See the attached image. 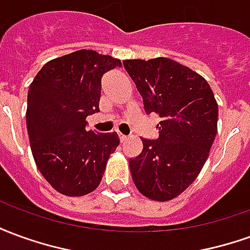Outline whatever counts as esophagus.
<instances>
[{"instance_id":"obj_1","label":"esophagus","mask_w":250,"mask_h":250,"mask_svg":"<svg viewBox=\"0 0 250 250\" xmlns=\"http://www.w3.org/2000/svg\"><path fill=\"white\" fill-rule=\"evenodd\" d=\"M119 139H120V142H122V143H125V142L127 141V136L123 135V134H120V132H119Z\"/></svg>"}]
</instances>
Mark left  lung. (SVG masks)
<instances>
[{"label":"left lung","instance_id":"1","mask_svg":"<svg viewBox=\"0 0 250 250\" xmlns=\"http://www.w3.org/2000/svg\"><path fill=\"white\" fill-rule=\"evenodd\" d=\"M123 65L146 114L161 118L158 139L142 138L143 150L128 161L134 184L147 198L173 199L193 184L209 157L218 120L214 93L204 77L167 57Z\"/></svg>","mask_w":250,"mask_h":250}]
</instances>
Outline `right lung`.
Here are the masks:
<instances>
[{
	"mask_svg": "<svg viewBox=\"0 0 250 250\" xmlns=\"http://www.w3.org/2000/svg\"><path fill=\"white\" fill-rule=\"evenodd\" d=\"M116 66H122L118 59L82 49L46 62L30 84L32 154L42 177L64 195L80 197L98 188L119 146L116 132L88 131L85 122L99 112L102 77Z\"/></svg>",
	"mask_w": 250,
	"mask_h": 250,
	"instance_id": "obj_1",
	"label": "right lung"
}]
</instances>
